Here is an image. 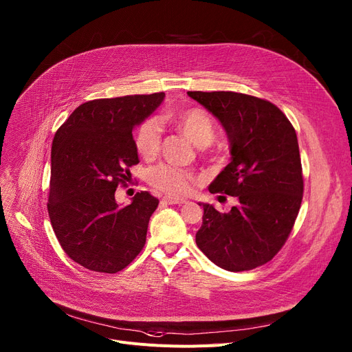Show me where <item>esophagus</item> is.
Instances as JSON below:
<instances>
[{"label": "esophagus", "instance_id": "esophagus-1", "mask_svg": "<svg viewBox=\"0 0 352 352\" xmlns=\"http://www.w3.org/2000/svg\"><path fill=\"white\" fill-rule=\"evenodd\" d=\"M162 204H166V206H173V204H178V206H181V204H186V199H179V198H173V197H164L162 198Z\"/></svg>", "mask_w": 352, "mask_h": 352}]
</instances>
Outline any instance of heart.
Listing matches in <instances>:
<instances>
[{
	"instance_id": "1",
	"label": "heart",
	"mask_w": 352,
	"mask_h": 352,
	"mask_svg": "<svg viewBox=\"0 0 352 352\" xmlns=\"http://www.w3.org/2000/svg\"><path fill=\"white\" fill-rule=\"evenodd\" d=\"M161 121H168L198 146H207L215 137V124L204 108L190 107L177 111L174 114L164 116ZM161 122L157 118L145 120L134 134V146L137 153L145 158L153 160L161 150ZM148 182L168 195H188L197 182V177L173 164H160L148 173Z\"/></svg>"
}]
</instances>
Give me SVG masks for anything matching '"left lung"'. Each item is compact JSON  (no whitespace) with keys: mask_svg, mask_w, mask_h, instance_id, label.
I'll return each instance as SVG.
<instances>
[{"mask_svg":"<svg viewBox=\"0 0 352 352\" xmlns=\"http://www.w3.org/2000/svg\"><path fill=\"white\" fill-rule=\"evenodd\" d=\"M188 96L219 120L231 142V162L210 191L238 198L228 212L202 204L197 245L227 271L261 267L283 248L301 207L297 134L283 111L267 100L232 91H188Z\"/></svg>","mask_w":352,"mask_h":352,"instance_id":"8db88e82","label":"left lung"}]
</instances>
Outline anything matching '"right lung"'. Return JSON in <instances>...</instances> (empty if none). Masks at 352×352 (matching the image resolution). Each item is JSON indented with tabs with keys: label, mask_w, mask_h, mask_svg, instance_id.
<instances>
[{
	"label": "right lung",
	"mask_w": 352,
	"mask_h": 352,
	"mask_svg": "<svg viewBox=\"0 0 352 352\" xmlns=\"http://www.w3.org/2000/svg\"><path fill=\"white\" fill-rule=\"evenodd\" d=\"M164 97L155 92L87 101L55 133L48 215L64 252L89 271L116 274L145 245L160 201L141 191L121 208L116 190L126 186L129 168L140 162L133 128Z\"/></svg>",
	"instance_id": "add662e5"
}]
</instances>
